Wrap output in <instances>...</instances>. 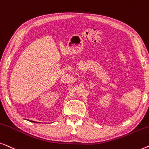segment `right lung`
I'll return each mask as SVG.
<instances>
[{
	"label": "right lung",
	"instance_id": "1",
	"mask_svg": "<svg viewBox=\"0 0 149 149\" xmlns=\"http://www.w3.org/2000/svg\"><path fill=\"white\" fill-rule=\"evenodd\" d=\"M30 121H31V122H33V123H38V122H36V121H32V120H29ZM40 123V122H39Z\"/></svg>",
	"mask_w": 149,
	"mask_h": 149
}]
</instances>
